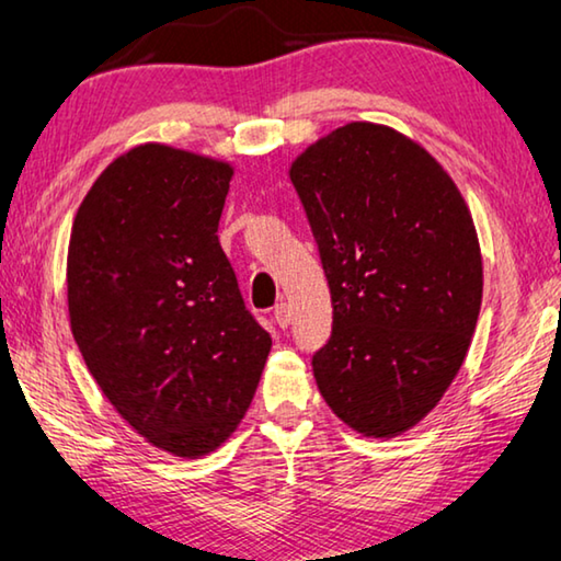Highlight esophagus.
<instances>
[{"label":"esophagus","mask_w":561,"mask_h":561,"mask_svg":"<svg viewBox=\"0 0 561 561\" xmlns=\"http://www.w3.org/2000/svg\"><path fill=\"white\" fill-rule=\"evenodd\" d=\"M273 319H275V323H278L280 329H288L290 321H294V313H290V306H288V304H278V306H275Z\"/></svg>","instance_id":"34e87169"}]
</instances>
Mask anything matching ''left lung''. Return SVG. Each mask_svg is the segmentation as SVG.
Wrapping results in <instances>:
<instances>
[{
  "instance_id": "8db88e82",
  "label": "left lung",
  "mask_w": 561,
  "mask_h": 561,
  "mask_svg": "<svg viewBox=\"0 0 561 561\" xmlns=\"http://www.w3.org/2000/svg\"><path fill=\"white\" fill-rule=\"evenodd\" d=\"M327 273L334 329L313 377L367 437L408 433L466 359L483 298L481 245L456 182L394 128L354 121L290 164Z\"/></svg>"
}]
</instances>
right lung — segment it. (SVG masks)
<instances>
[{
    "instance_id": "obj_1",
    "label": "right lung",
    "mask_w": 561,
    "mask_h": 561,
    "mask_svg": "<svg viewBox=\"0 0 561 561\" xmlns=\"http://www.w3.org/2000/svg\"><path fill=\"white\" fill-rule=\"evenodd\" d=\"M234 169L167 144L121 153L80 202L68 311L101 392L136 433L202 458L253 402L271 336L217 240Z\"/></svg>"
}]
</instances>
